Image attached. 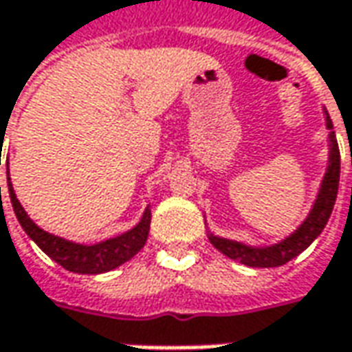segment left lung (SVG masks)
Instances as JSON below:
<instances>
[{"instance_id":"1","label":"left lung","mask_w":352,"mask_h":352,"mask_svg":"<svg viewBox=\"0 0 352 352\" xmlns=\"http://www.w3.org/2000/svg\"><path fill=\"white\" fill-rule=\"evenodd\" d=\"M323 116H325V127L329 129L327 168H325V174H323L321 184H319L314 206H311L309 213L305 215L304 221L298 225L290 235L280 239L278 243H272V245H247L241 241L213 235L208 229L211 245L217 250H221L225 256L239 261L241 264L252 266V268H274V266H282L292 258H296L300 252H304L321 235L323 227L327 225L329 217H331L333 206L337 199V190H339V174H341L339 144H337L335 133H333L331 117H329L325 107H323Z\"/></svg>"}]
</instances>
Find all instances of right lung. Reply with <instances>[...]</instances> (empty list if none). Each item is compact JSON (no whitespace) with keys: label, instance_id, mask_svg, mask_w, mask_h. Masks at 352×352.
Masks as SVG:
<instances>
[{"label":"right lung","instance_id":"right-lung-1","mask_svg":"<svg viewBox=\"0 0 352 352\" xmlns=\"http://www.w3.org/2000/svg\"><path fill=\"white\" fill-rule=\"evenodd\" d=\"M7 188H9L11 206H13V211L17 215V221L23 227V231L33 239L34 243H36V247L43 250L45 254H48L54 263H58L62 268H66L70 272H76V274H102V272H109V270H113L117 266L131 261L146 243L148 229H151V210L148 208L142 213L141 221L135 227H131L125 233L109 236V239L100 241V243H94V245H84V243L68 241L64 236L52 235V233H48L45 229H41L29 217V213L23 210L21 201L17 199V194H15L11 178H9V158H7Z\"/></svg>","mask_w":352,"mask_h":352}]
</instances>
